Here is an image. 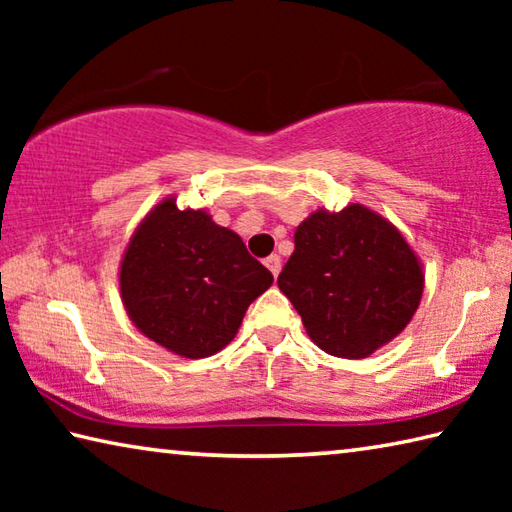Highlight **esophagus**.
Segmentation results:
<instances>
[{
    "label": "esophagus",
    "mask_w": 512,
    "mask_h": 512,
    "mask_svg": "<svg viewBox=\"0 0 512 512\" xmlns=\"http://www.w3.org/2000/svg\"><path fill=\"white\" fill-rule=\"evenodd\" d=\"M264 264L268 266V271L273 273V277H277V273H280V268H282V259H280V255H268Z\"/></svg>",
    "instance_id": "obj_1"
}]
</instances>
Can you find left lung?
<instances>
[{"label":"left lung","mask_w":512,"mask_h":512,"mask_svg":"<svg viewBox=\"0 0 512 512\" xmlns=\"http://www.w3.org/2000/svg\"><path fill=\"white\" fill-rule=\"evenodd\" d=\"M277 287L320 350L363 359L409 325L424 275L391 223L361 205L318 210L296 230Z\"/></svg>","instance_id":"left-lung-1"}]
</instances>
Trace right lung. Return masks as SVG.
<instances>
[{
	"label": "right lung",
	"mask_w": 512,
	"mask_h": 512,
	"mask_svg": "<svg viewBox=\"0 0 512 512\" xmlns=\"http://www.w3.org/2000/svg\"><path fill=\"white\" fill-rule=\"evenodd\" d=\"M119 284L142 334L180 357L203 359L235 339L273 275L235 232L167 198L133 235Z\"/></svg>",
	"instance_id": "1"
}]
</instances>
